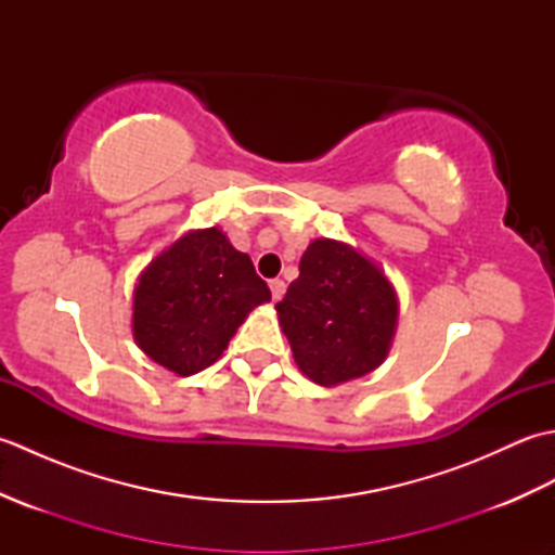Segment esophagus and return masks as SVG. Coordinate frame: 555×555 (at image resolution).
<instances>
[{"instance_id":"34e87169","label":"esophagus","mask_w":555,"mask_h":555,"mask_svg":"<svg viewBox=\"0 0 555 555\" xmlns=\"http://www.w3.org/2000/svg\"><path fill=\"white\" fill-rule=\"evenodd\" d=\"M269 288H271V298H274V300L284 298L286 284H284V281H281V279H271V281H269Z\"/></svg>"}]
</instances>
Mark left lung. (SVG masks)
I'll return each mask as SVG.
<instances>
[{
	"label": "left lung",
	"mask_w": 555,
	"mask_h": 555,
	"mask_svg": "<svg viewBox=\"0 0 555 555\" xmlns=\"http://www.w3.org/2000/svg\"><path fill=\"white\" fill-rule=\"evenodd\" d=\"M293 358L314 384L370 374L396 334L398 298L384 271L346 243L320 238L300 259V276L276 302Z\"/></svg>",
	"instance_id": "obj_1"
}]
</instances>
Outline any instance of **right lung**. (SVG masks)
<instances>
[{
	"mask_svg": "<svg viewBox=\"0 0 555 555\" xmlns=\"http://www.w3.org/2000/svg\"><path fill=\"white\" fill-rule=\"evenodd\" d=\"M271 300L253 259L219 229L193 231L140 276L133 336L147 358L181 376L215 364L253 308Z\"/></svg>",
	"mask_w": 555,
	"mask_h": 555,
	"instance_id": "obj_1",
	"label": "right lung"
}]
</instances>
